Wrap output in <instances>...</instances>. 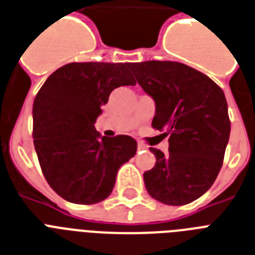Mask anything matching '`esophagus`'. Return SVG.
<instances>
[{"mask_svg": "<svg viewBox=\"0 0 255 255\" xmlns=\"http://www.w3.org/2000/svg\"><path fill=\"white\" fill-rule=\"evenodd\" d=\"M137 148H138V150H144V149H146V145H145V144H142V142L138 141L137 142Z\"/></svg>", "mask_w": 255, "mask_h": 255, "instance_id": "34e87169", "label": "esophagus"}]
</instances>
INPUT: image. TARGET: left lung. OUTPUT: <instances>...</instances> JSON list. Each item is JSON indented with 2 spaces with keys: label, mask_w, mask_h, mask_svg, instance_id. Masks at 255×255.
Instances as JSON below:
<instances>
[{
  "label": "left lung",
  "mask_w": 255,
  "mask_h": 255,
  "mask_svg": "<svg viewBox=\"0 0 255 255\" xmlns=\"http://www.w3.org/2000/svg\"><path fill=\"white\" fill-rule=\"evenodd\" d=\"M142 90L154 99L152 127L169 134V153L156 148V165L144 173L149 195L183 206L214 185L224 161L231 121L224 92L208 76L175 61L132 65Z\"/></svg>",
  "instance_id": "obj_1"
}]
</instances>
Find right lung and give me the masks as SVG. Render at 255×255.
<instances>
[{
	"label": "right lung",
	"instance_id": "add662e5",
	"mask_svg": "<svg viewBox=\"0 0 255 255\" xmlns=\"http://www.w3.org/2000/svg\"><path fill=\"white\" fill-rule=\"evenodd\" d=\"M132 63H70L55 70L32 107V137L41 171L56 194L94 204L111 194L119 167L136 154L127 134L101 137L94 123L114 89L136 85Z\"/></svg>",
	"mask_w": 255,
	"mask_h": 255
}]
</instances>
